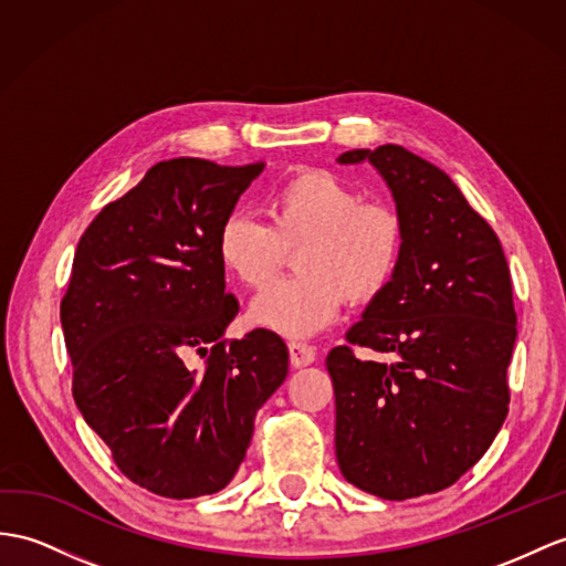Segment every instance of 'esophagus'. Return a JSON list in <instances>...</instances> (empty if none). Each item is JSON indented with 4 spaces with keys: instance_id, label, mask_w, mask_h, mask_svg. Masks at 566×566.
Segmentation results:
<instances>
[{
    "instance_id": "obj_1",
    "label": "esophagus",
    "mask_w": 566,
    "mask_h": 566,
    "mask_svg": "<svg viewBox=\"0 0 566 566\" xmlns=\"http://www.w3.org/2000/svg\"><path fill=\"white\" fill-rule=\"evenodd\" d=\"M287 353H291L293 367H307L316 360V350L307 346V343H291V346H287Z\"/></svg>"
}]
</instances>
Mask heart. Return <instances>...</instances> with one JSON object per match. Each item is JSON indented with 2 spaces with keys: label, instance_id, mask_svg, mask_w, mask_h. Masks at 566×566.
Returning a JSON list of instances; mask_svg holds the SVG:
<instances>
[{
  "label": "heart",
  "instance_id": "b5f03b06",
  "mask_svg": "<svg viewBox=\"0 0 566 566\" xmlns=\"http://www.w3.org/2000/svg\"><path fill=\"white\" fill-rule=\"evenodd\" d=\"M269 223L232 213L218 230V256L235 279L261 291L296 252L300 279L261 293L252 324L283 338H310L336 322L343 302L369 305L391 285L406 247L403 218L387 201H365L348 179L310 168L266 199Z\"/></svg>",
  "mask_w": 566,
  "mask_h": 566
}]
</instances>
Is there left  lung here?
Masks as SVG:
<instances>
[{
    "mask_svg": "<svg viewBox=\"0 0 566 566\" xmlns=\"http://www.w3.org/2000/svg\"><path fill=\"white\" fill-rule=\"evenodd\" d=\"M363 160L389 185L406 247L391 285L346 334L395 360L357 361L349 346L326 357L336 459L355 488L401 502L453 485L497 437L516 312L497 235L444 170L396 144L338 156Z\"/></svg>",
    "mask_w": 566,
    "mask_h": 566,
    "instance_id": "obj_1",
    "label": "left lung"
}]
</instances>
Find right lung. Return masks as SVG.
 Wrapping results in <instances>:
<instances>
[{
  "label": "right lung",
  "mask_w": 566,
  "mask_h": 566,
  "mask_svg": "<svg viewBox=\"0 0 566 566\" xmlns=\"http://www.w3.org/2000/svg\"><path fill=\"white\" fill-rule=\"evenodd\" d=\"M264 163H156L78 240L60 316L74 401L119 471L170 500L223 490L244 461L256 410L287 377L273 331L226 340L218 230ZM205 357L191 370L186 355Z\"/></svg>",
  "instance_id": "right-lung-1"
}]
</instances>
